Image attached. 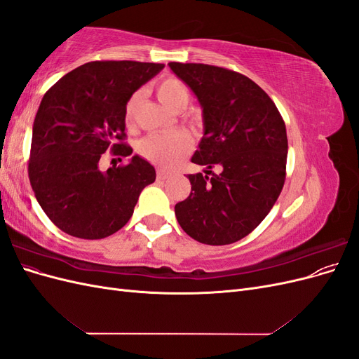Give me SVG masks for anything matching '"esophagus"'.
<instances>
[{"label": "esophagus", "mask_w": 359, "mask_h": 359, "mask_svg": "<svg viewBox=\"0 0 359 359\" xmlns=\"http://www.w3.org/2000/svg\"><path fill=\"white\" fill-rule=\"evenodd\" d=\"M169 175H168V173L165 172V170H161V169H158L157 170V180L158 181H163V180H166Z\"/></svg>", "instance_id": "esophagus-1"}]
</instances>
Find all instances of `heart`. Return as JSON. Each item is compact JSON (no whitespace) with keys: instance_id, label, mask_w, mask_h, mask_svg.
I'll return each mask as SVG.
<instances>
[{"instance_id":"b5f03b06","label":"heart","mask_w":359,"mask_h":359,"mask_svg":"<svg viewBox=\"0 0 359 359\" xmlns=\"http://www.w3.org/2000/svg\"><path fill=\"white\" fill-rule=\"evenodd\" d=\"M156 94L158 100L168 109L180 112L186 109L190 102L189 86L175 76H168L161 79L156 86ZM140 102V93L132 94L124 107V121L127 126L133 124L136 107ZM193 148V137L190 133L178 130L173 133H154L148 135L137 144V154L154 165L170 169L175 168L178 163L186 157Z\"/></svg>"}]
</instances>
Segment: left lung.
Listing matches in <instances>:
<instances>
[{"instance_id": "left-lung-1", "label": "left lung", "mask_w": 359, "mask_h": 359, "mask_svg": "<svg viewBox=\"0 0 359 359\" xmlns=\"http://www.w3.org/2000/svg\"><path fill=\"white\" fill-rule=\"evenodd\" d=\"M169 67L202 107L203 137L191 161L222 166L219 175H189L191 193L175 205L177 220L202 244L236 243L256 229L283 189L285 121L269 95L241 73L196 62Z\"/></svg>"}]
</instances>
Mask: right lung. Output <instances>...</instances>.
I'll use <instances>...</instances> for the list:
<instances>
[{
  "mask_svg": "<svg viewBox=\"0 0 359 359\" xmlns=\"http://www.w3.org/2000/svg\"><path fill=\"white\" fill-rule=\"evenodd\" d=\"M165 67L139 61H91L64 74L43 95L32 126L28 177L41 210L58 229L102 240L130 220L156 169L133 156L123 166L99 168L103 153L127 157L124 107Z\"/></svg>",
  "mask_w": 359,
  "mask_h": 359,
  "instance_id": "add662e5",
  "label": "right lung"
}]
</instances>
